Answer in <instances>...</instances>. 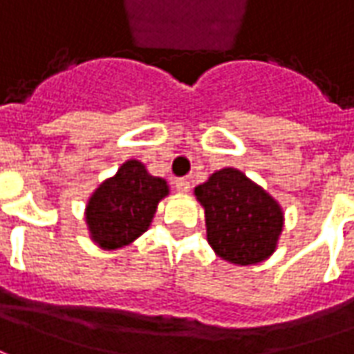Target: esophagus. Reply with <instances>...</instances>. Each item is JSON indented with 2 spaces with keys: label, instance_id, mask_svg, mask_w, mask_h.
Here are the masks:
<instances>
[{
  "label": "esophagus",
  "instance_id": "obj_1",
  "mask_svg": "<svg viewBox=\"0 0 354 354\" xmlns=\"http://www.w3.org/2000/svg\"><path fill=\"white\" fill-rule=\"evenodd\" d=\"M174 185H176V189L180 194H187V192H189V182L184 180V178H178L176 182H174Z\"/></svg>",
  "mask_w": 354,
  "mask_h": 354
}]
</instances>
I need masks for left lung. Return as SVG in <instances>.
Wrapping results in <instances>:
<instances>
[{
    "label": "left lung",
    "mask_w": 354,
    "mask_h": 354,
    "mask_svg": "<svg viewBox=\"0 0 354 354\" xmlns=\"http://www.w3.org/2000/svg\"><path fill=\"white\" fill-rule=\"evenodd\" d=\"M205 209L207 241L220 259L247 266L266 261L278 245L280 203L237 169L216 170L195 187Z\"/></svg>",
    "instance_id": "8db88e82"
}]
</instances>
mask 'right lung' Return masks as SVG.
I'll return each mask as SVG.
<instances>
[{
	"label": "right lung",
	"mask_w": 354,
	"mask_h": 354,
	"mask_svg": "<svg viewBox=\"0 0 354 354\" xmlns=\"http://www.w3.org/2000/svg\"><path fill=\"white\" fill-rule=\"evenodd\" d=\"M167 195V180L151 176L140 160H126L86 205L90 237L107 251L132 243L149 228L157 205Z\"/></svg>",
	"instance_id": "1"
}]
</instances>
